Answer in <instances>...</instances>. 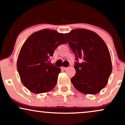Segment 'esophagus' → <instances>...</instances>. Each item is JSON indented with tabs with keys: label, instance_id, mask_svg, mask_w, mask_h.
<instances>
[{
	"label": "esophagus",
	"instance_id": "1",
	"mask_svg": "<svg viewBox=\"0 0 125 125\" xmlns=\"http://www.w3.org/2000/svg\"><path fill=\"white\" fill-rule=\"evenodd\" d=\"M61 69H62V70H66V69H67V67H63V66H62V67H61Z\"/></svg>",
	"mask_w": 125,
	"mask_h": 125
}]
</instances>
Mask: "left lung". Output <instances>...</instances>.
<instances>
[{
    "mask_svg": "<svg viewBox=\"0 0 125 125\" xmlns=\"http://www.w3.org/2000/svg\"><path fill=\"white\" fill-rule=\"evenodd\" d=\"M64 35L76 60L72 83L83 94H98L106 86L112 71L107 45L97 33L85 29H76ZM80 59L82 63L78 62Z\"/></svg>",
    "mask_w": 125,
    "mask_h": 125,
    "instance_id": "1",
    "label": "left lung"
}]
</instances>
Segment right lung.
<instances>
[{"mask_svg": "<svg viewBox=\"0 0 125 125\" xmlns=\"http://www.w3.org/2000/svg\"><path fill=\"white\" fill-rule=\"evenodd\" d=\"M65 43L63 33L49 29L36 31L27 39L19 53L17 69L29 91L42 94L54 88L61 69L51 66L49 58L58 46Z\"/></svg>", "mask_w": 125, "mask_h": 125, "instance_id": "add662e5", "label": "right lung"}]
</instances>
